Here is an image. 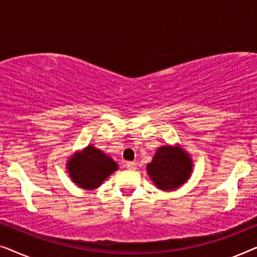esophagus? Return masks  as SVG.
I'll return each mask as SVG.
<instances>
[{
  "label": "esophagus",
  "instance_id": "1",
  "mask_svg": "<svg viewBox=\"0 0 257 257\" xmlns=\"http://www.w3.org/2000/svg\"><path fill=\"white\" fill-rule=\"evenodd\" d=\"M126 167H127L128 170L135 171L137 168V163H135V161H128V163H126Z\"/></svg>",
  "mask_w": 257,
  "mask_h": 257
}]
</instances>
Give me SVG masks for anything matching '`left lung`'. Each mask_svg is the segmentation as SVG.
Segmentation results:
<instances>
[{"mask_svg": "<svg viewBox=\"0 0 257 257\" xmlns=\"http://www.w3.org/2000/svg\"><path fill=\"white\" fill-rule=\"evenodd\" d=\"M147 173L161 191H172L184 185L191 177L193 163L189 154L179 146L165 145L147 164Z\"/></svg>", "mask_w": 257, "mask_h": 257, "instance_id": "8db88e82", "label": "left lung"}]
</instances>
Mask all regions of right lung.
<instances>
[{
	"instance_id": "1",
	"label": "right lung",
	"mask_w": 257,
	"mask_h": 257,
	"mask_svg": "<svg viewBox=\"0 0 257 257\" xmlns=\"http://www.w3.org/2000/svg\"><path fill=\"white\" fill-rule=\"evenodd\" d=\"M70 178L80 188L92 191L118 170V164L92 145L77 152L66 164Z\"/></svg>"
}]
</instances>
